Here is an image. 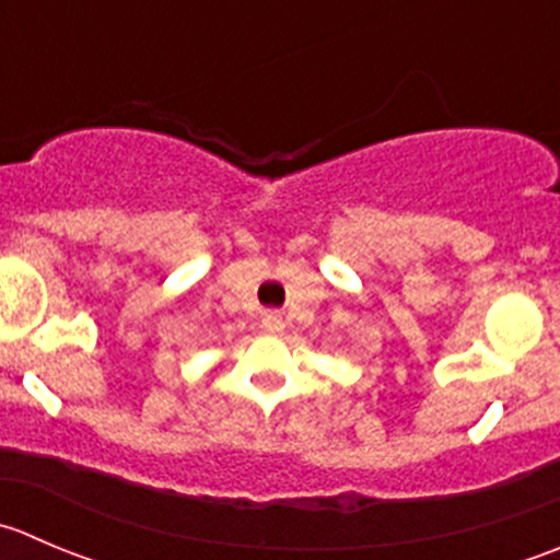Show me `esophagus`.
Listing matches in <instances>:
<instances>
[{
  "instance_id": "1",
  "label": "esophagus",
  "mask_w": 560,
  "mask_h": 560,
  "mask_svg": "<svg viewBox=\"0 0 560 560\" xmlns=\"http://www.w3.org/2000/svg\"><path fill=\"white\" fill-rule=\"evenodd\" d=\"M262 330H265V334H281V330H284V323H281L279 314H273V312L265 314V317H262Z\"/></svg>"
}]
</instances>
